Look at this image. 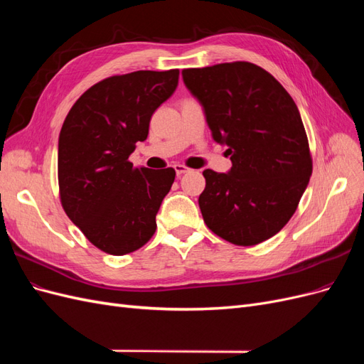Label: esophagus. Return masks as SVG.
Here are the masks:
<instances>
[{"label": "esophagus", "instance_id": "obj_1", "mask_svg": "<svg viewBox=\"0 0 364 364\" xmlns=\"http://www.w3.org/2000/svg\"><path fill=\"white\" fill-rule=\"evenodd\" d=\"M174 171H176V174H178V176H179V178H181V176H182V174H185V173H188V171H190V168H186V167H185V165H181V164H176V165H174Z\"/></svg>", "mask_w": 364, "mask_h": 364}]
</instances>
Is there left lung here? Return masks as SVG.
<instances>
[{
    "instance_id": "obj_1",
    "label": "left lung",
    "mask_w": 364,
    "mask_h": 364,
    "mask_svg": "<svg viewBox=\"0 0 364 364\" xmlns=\"http://www.w3.org/2000/svg\"><path fill=\"white\" fill-rule=\"evenodd\" d=\"M182 77L232 162L228 173L203 171L205 223L232 245L262 243L287 225L310 182L299 109L272 74L249 62L183 70Z\"/></svg>"
}]
</instances>
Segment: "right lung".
<instances>
[{
  "label": "right lung",
  "mask_w": 364,
  "mask_h": 364,
  "mask_svg": "<svg viewBox=\"0 0 364 364\" xmlns=\"http://www.w3.org/2000/svg\"><path fill=\"white\" fill-rule=\"evenodd\" d=\"M179 70L135 71L91 86L74 103L59 135L60 202L100 250L126 255L156 230V214L174 182L173 168L134 167L153 112L178 87Z\"/></svg>",
  "instance_id": "right-lung-1"
}]
</instances>
